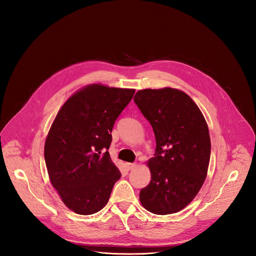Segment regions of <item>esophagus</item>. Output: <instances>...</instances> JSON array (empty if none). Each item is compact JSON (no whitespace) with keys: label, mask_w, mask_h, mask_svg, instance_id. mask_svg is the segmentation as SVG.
Instances as JSON below:
<instances>
[{"label":"esophagus","mask_w":256,"mask_h":256,"mask_svg":"<svg viewBox=\"0 0 256 256\" xmlns=\"http://www.w3.org/2000/svg\"><path fill=\"white\" fill-rule=\"evenodd\" d=\"M126 166H128V168L130 170H132V169H134V168L136 166V163H128Z\"/></svg>","instance_id":"34e87169"}]
</instances>
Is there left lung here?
I'll use <instances>...</instances> for the list:
<instances>
[{
	"mask_svg": "<svg viewBox=\"0 0 256 256\" xmlns=\"http://www.w3.org/2000/svg\"><path fill=\"white\" fill-rule=\"evenodd\" d=\"M134 100L156 138V154L147 165L151 182L140 192L142 206L156 214L184 210L208 174L210 138L204 116L184 91L165 87L138 90Z\"/></svg>",
	"mask_w": 256,
	"mask_h": 256,
	"instance_id": "1",
	"label": "left lung"
}]
</instances>
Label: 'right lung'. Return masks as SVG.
<instances>
[{"instance_id": "obj_1", "label": "right lung", "mask_w": 256, "mask_h": 256, "mask_svg": "<svg viewBox=\"0 0 256 256\" xmlns=\"http://www.w3.org/2000/svg\"><path fill=\"white\" fill-rule=\"evenodd\" d=\"M136 90L91 84L60 107L48 134L44 159L52 186L79 214L103 208L122 173L108 148L118 116Z\"/></svg>"}]
</instances>
